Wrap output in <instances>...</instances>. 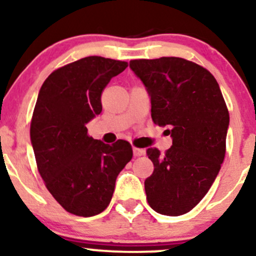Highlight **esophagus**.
<instances>
[{
  "label": "esophagus",
  "mask_w": 256,
  "mask_h": 256,
  "mask_svg": "<svg viewBox=\"0 0 256 256\" xmlns=\"http://www.w3.org/2000/svg\"><path fill=\"white\" fill-rule=\"evenodd\" d=\"M146 152L144 149H140V148H136V146H134V155L136 158L138 156H142V155H144Z\"/></svg>",
  "instance_id": "obj_1"
}]
</instances>
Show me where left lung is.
<instances>
[{"instance_id":"1","label":"left lung","mask_w":256,"mask_h":256,"mask_svg":"<svg viewBox=\"0 0 256 256\" xmlns=\"http://www.w3.org/2000/svg\"><path fill=\"white\" fill-rule=\"evenodd\" d=\"M148 90L154 124L167 126L172 146L149 148L154 172L144 182L155 212L178 216L204 198L225 158L228 110L218 82L204 67L182 58L131 60Z\"/></svg>"}]
</instances>
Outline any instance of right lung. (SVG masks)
Listing matches in <instances>:
<instances>
[{"mask_svg":"<svg viewBox=\"0 0 256 256\" xmlns=\"http://www.w3.org/2000/svg\"><path fill=\"white\" fill-rule=\"evenodd\" d=\"M126 67L113 58H80L50 73L38 94L30 126L38 172L52 198L74 216L104 212L132 158L130 143L104 144L85 126L102 112V91Z\"/></svg>","mask_w":256,"mask_h":256,"instance_id":"add662e5","label":"right lung"}]
</instances>
